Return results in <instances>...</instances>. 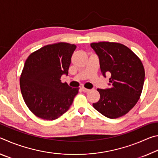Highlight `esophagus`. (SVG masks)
Returning <instances> with one entry per match:
<instances>
[{
	"mask_svg": "<svg viewBox=\"0 0 158 158\" xmlns=\"http://www.w3.org/2000/svg\"><path fill=\"white\" fill-rule=\"evenodd\" d=\"M81 90H82L83 92H85V93H87V92H89L90 91V89H85L84 87H81Z\"/></svg>",
	"mask_w": 158,
	"mask_h": 158,
	"instance_id": "esophagus-1",
	"label": "esophagus"
}]
</instances>
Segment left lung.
Here are the masks:
<instances>
[{"instance_id": "left-lung-1", "label": "left lung", "mask_w": 158, "mask_h": 158, "mask_svg": "<svg viewBox=\"0 0 158 158\" xmlns=\"http://www.w3.org/2000/svg\"><path fill=\"white\" fill-rule=\"evenodd\" d=\"M100 60L102 75H110V88L99 89L100 98L93 106L109 118L126 114L137 102L143 89L145 71L141 60L132 50L116 42L91 43Z\"/></svg>"}]
</instances>
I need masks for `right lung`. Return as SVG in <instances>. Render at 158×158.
<instances>
[{"label": "right lung", "instance_id": "right-lung-1", "mask_svg": "<svg viewBox=\"0 0 158 158\" xmlns=\"http://www.w3.org/2000/svg\"><path fill=\"white\" fill-rule=\"evenodd\" d=\"M77 46L65 42L47 45L29 56L20 77L23 100L36 116L47 121L59 118L68 110L79 88L62 83L68 75L72 55Z\"/></svg>", "mask_w": 158, "mask_h": 158}]
</instances>
